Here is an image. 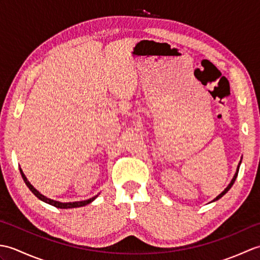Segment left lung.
<instances>
[{
	"label": "left lung",
	"instance_id": "left-lung-1",
	"mask_svg": "<svg viewBox=\"0 0 260 260\" xmlns=\"http://www.w3.org/2000/svg\"><path fill=\"white\" fill-rule=\"evenodd\" d=\"M241 159H242V157H241ZM241 159H240V162L238 163V167H237V170H236V173H235V175H234V178H233V180H231L230 181V183L228 184V186L227 187H225V189L221 192V193H220V194L217 197V198H214L213 199V200L211 201V202H214V201H217V200H219V199L220 198H222L224 194H225V193H227L230 189H231V186H233L234 185V183H235V181H236V179H237V175H238V172H239V168H240V164H241Z\"/></svg>",
	"mask_w": 260,
	"mask_h": 260
}]
</instances>
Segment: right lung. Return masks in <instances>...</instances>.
Masks as SVG:
<instances>
[{"label":"right lung","instance_id":"right-lung-1","mask_svg":"<svg viewBox=\"0 0 260 260\" xmlns=\"http://www.w3.org/2000/svg\"><path fill=\"white\" fill-rule=\"evenodd\" d=\"M20 173H21V175H22V178H23V180H24V182H25L26 186L29 187L30 191L33 193V194H35L37 198L40 199L41 201L46 202V203H48V204H51V206L56 207V208H59V209H73V208L84 207V206H87V204L91 203V202H92L93 200H95V199L98 197V194H97V196H95V197H92V198H90V199H88V200H84V201H75V202H60V201H56V200H53V199L47 198L46 196L41 194V193L39 192V191L36 189V187L33 186V185L30 183L29 181H27L26 176L24 175L23 171H22V169H21V168H20Z\"/></svg>","mask_w":260,"mask_h":260}]
</instances>
